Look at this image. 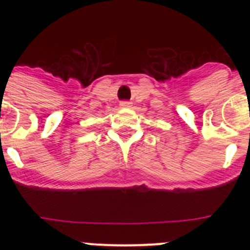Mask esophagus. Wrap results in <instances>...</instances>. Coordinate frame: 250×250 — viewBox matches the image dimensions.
<instances>
[{"label":"esophagus","instance_id":"obj_1","mask_svg":"<svg viewBox=\"0 0 250 250\" xmlns=\"http://www.w3.org/2000/svg\"><path fill=\"white\" fill-rule=\"evenodd\" d=\"M120 106L121 107H130V106H131V103H130V101H121Z\"/></svg>","mask_w":250,"mask_h":250}]
</instances>
